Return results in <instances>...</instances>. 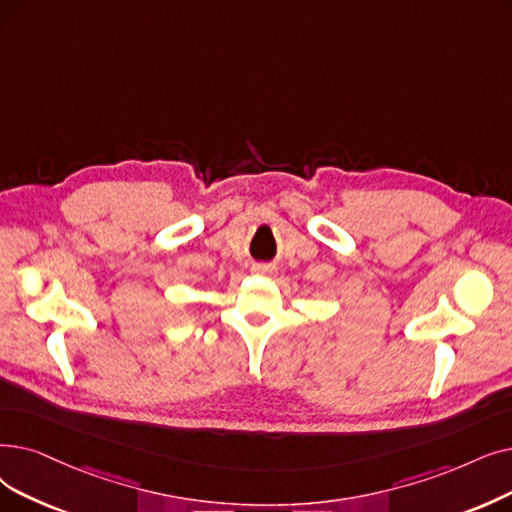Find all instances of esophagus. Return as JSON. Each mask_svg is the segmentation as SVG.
<instances>
[{
	"mask_svg": "<svg viewBox=\"0 0 512 512\" xmlns=\"http://www.w3.org/2000/svg\"><path fill=\"white\" fill-rule=\"evenodd\" d=\"M253 272L261 274V276H268V274H274L276 268H274V265H270V263H257L255 268H253Z\"/></svg>",
	"mask_w": 512,
	"mask_h": 512,
	"instance_id": "34e87169",
	"label": "esophagus"
}]
</instances>
